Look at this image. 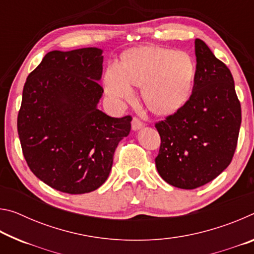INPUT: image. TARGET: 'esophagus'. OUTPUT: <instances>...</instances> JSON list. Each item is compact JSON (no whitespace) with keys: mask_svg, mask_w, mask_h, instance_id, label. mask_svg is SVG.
<instances>
[{"mask_svg":"<svg viewBox=\"0 0 254 254\" xmlns=\"http://www.w3.org/2000/svg\"><path fill=\"white\" fill-rule=\"evenodd\" d=\"M143 126H144V124L140 119H137L135 117L132 119V130H134V131L139 130V128H141Z\"/></svg>","mask_w":254,"mask_h":254,"instance_id":"esophagus-1","label":"esophagus"}]
</instances>
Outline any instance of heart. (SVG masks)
<instances>
[{"mask_svg":"<svg viewBox=\"0 0 254 254\" xmlns=\"http://www.w3.org/2000/svg\"><path fill=\"white\" fill-rule=\"evenodd\" d=\"M195 66L187 53L161 47L132 50L124 64L112 63L106 70L105 89L117 101L133 96L132 85L142 86V97L157 114H171L188 100Z\"/></svg>","mask_w":254,"mask_h":254,"instance_id":"1","label":"heart"}]
</instances>
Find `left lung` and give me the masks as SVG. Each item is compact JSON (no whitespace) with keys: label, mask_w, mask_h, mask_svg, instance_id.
Instances as JSON below:
<instances>
[{"label":"left lung","mask_w":254,"mask_h":254,"mask_svg":"<svg viewBox=\"0 0 254 254\" xmlns=\"http://www.w3.org/2000/svg\"><path fill=\"white\" fill-rule=\"evenodd\" d=\"M196 71L188 101L154 126L161 143L156 167L174 187L194 189L212 182L233 159L241 104L224 63L203 40H195Z\"/></svg>","instance_id":"obj_1"}]
</instances>
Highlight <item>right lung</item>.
<instances>
[{
  "label": "right lung",
  "instance_id": "right-lung-1",
  "mask_svg": "<svg viewBox=\"0 0 254 254\" xmlns=\"http://www.w3.org/2000/svg\"><path fill=\"white\" fill-rule=\"evenodd\" d=\"M102 50H54L25 81L18 114L21 148L30 170L51 188L85 194L105 183L131 115L97 109L103 87Z\"/></svg>",
  "mask_w": 254,
  "mask_h": 254
}]
</instances>
